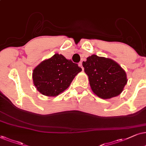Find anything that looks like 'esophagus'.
Listing matches in <instances>:
<instances>
[{
  "label": "esophagus",
  "instance_id": "esophagus-1",
  "mask_svg": "<svg viewBox=\"0 0 146 146\" xmlns=\"http://www.w3.org/2000/svg\"><path fill=\"white\" fill-rule=\"evenodd\" d=\"M79 66L80 67H81V69H82V70L83 71V70H84V69H83V65H82V62H80V63H79Z\"/></svg>",
  "mask_w": 146,
  "mask_h": 146
}]
</instances>
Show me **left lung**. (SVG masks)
<instances>
[{"label": "left lung", "instance_id": "obj_1", "mask_svg": "<svg viewBox=\"0 0 146 146\" xmlns=\"http://www.w3.org/2000/svg\"><path fill=\"white\" fill-rule=\"evenodd\" d=\"M83 66L91 90L99 98L106 100L119 96L127 84L125 71L113 60L92 55Z\"/></svg>", "mask_w": 146, "mask_h": 146}]
</instances>
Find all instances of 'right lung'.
<instances>
[{"label":"right lung","instance_id":"1","mask_svg":"<svg viewBox=\"0 0 146 146\" xmlns=\"http://www.w3.org/2000/svg\"><path fill=\"white\" fill-rule=\"evenodd\" d=\"M82 71L76 63L61 54L44 60L33 71V81L36 90L48 97H55L69 87L73 79Z\"/></svg>","mask_w":146,"mask_h":146}]
</instances>
